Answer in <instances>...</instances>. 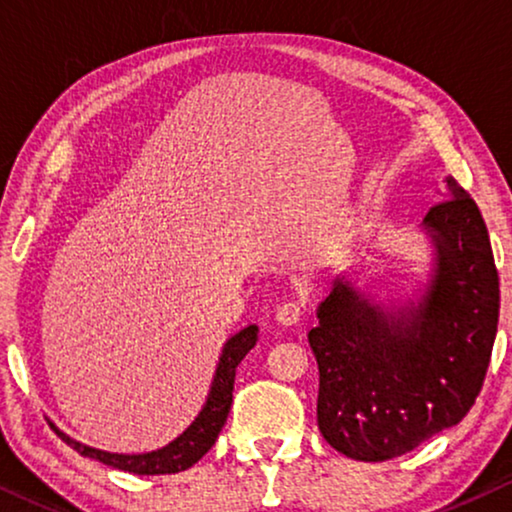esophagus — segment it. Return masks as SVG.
<instances>
[{
    "label": "esophagus",
    "mask_w": 512,
    "mask_h": 512,
    "mask_svg": "<svg viewBox=\"0 0 512 512\" xmlns=\"http://www.w3.org/2000/svg\"><path fill=\"white\" fill-rule=\"evenodd\" d=\"M303 307H305L303 300H284V303L277 307L275 319H277L282 326L298 324L300 317H303Z\"/></svg>",
    "instance_id": "34e87169"
}]
</instances>
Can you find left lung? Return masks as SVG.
I'll use <instances>...</instances> for the list:
<instances>
[{
  "mask_svg": "<svg viewBox=\"0 0 512 512\" xmlns=\"http://www.w3.org/2000/svg\"><path fill=\"white\" fill-rule=\"evenodd\" d=\"M436 270L417 305L384 312L345 277L307 333L319 366L317 424L349 459L387 461L466 417L499 324V272L478 205L457 179L424 216Z\"/></svg>",
  "mask_w": 512,
  "mask_h": 512,
  "instance_id": "8db88e82",
  "label": "left lung"
}]
</instances>
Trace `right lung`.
I'll use <instances>...</instances> for the list:
<instances>
[{
  "label": "right lung",
  "instance_id": "1",
  "mask_svg": "<svg viewBox=\"0 0 512 512\" xmlns=\"http://www.w3.org/2000/svg\"><path fill=\"white\" fill-rule=\"evenodd\" d=\"M256 340L258 326H247L226 342L219 366H216V375L212 389H209L205 408L200 410L195 422L188 426L179 438H174L170 445L160 447V450L146 454H114L83 445L79 440L65 436V433L58 429H55V433H58L69 447H74L76 452L83 454V457L102 461V464L118 468V471H128L137 475H167L186 471V468L198 464V461L212 450L216 438H219L223 424H226L228 419L230 403H233L235 370L240 366L244 356H247L249 349L256 345Z\"/></svg>",
  "mask_w": 512,
  "mask_h": 512
}]
</instances>
